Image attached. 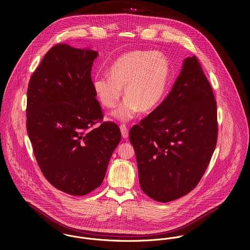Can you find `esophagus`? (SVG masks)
<instances>
[{"instance_id": "esophagus-1", "label": "esophagus", "mask_w": 250, "mask_h": 250, "mask_svg": "<svg viewBox=\"0 0 250 250\" xmlns=\"http://www.w3.org/2000/svg\"><path fill=\"white\" fill-rule=\"evenodd\" d=\"M120 131H121V135H122L123 139H127L129 137V130L125 124H122L120 126Z\"/></svg>"}]
</instances>
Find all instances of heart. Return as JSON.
Instances as JSON below:
<instances>
[{
	"label": "heart",
	"mask_w": 250,
	"mask_h": 250,
	"mask_svg": "<svg viewBox=\"0 0 250 250\" xmlns=\"http://www.w3.org/2000/svg\"><path fill=\"white\" fill-rule=\"evenodd\" d=\"M170 72L169 61L163 53L133 51L111 64L108 77H96L92 88L100 104L112 108L124 87L126 99L113 115L121 121H129L140 110L151 111L161 104L167 90Z\"/></svg>",
	"instance_id": "obj_1"
}]
</instances>
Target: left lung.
<instances>
[{
    "mask_svg": "<svg viewBox=\"0 0 250 250\" xmlns=\"http://www.w3.org/2000/svg\"><path fill=\"white\" fill-rule=\"evenodd\" d=\"M217 130L212 86L197 58H187L167 97L130 130L143 192L167 203L191 191L209 166Z\"/></svg>",
    "mask_w": 250,
    "mask_h": 250,
    "instance_id": "1",
    "label": "left lung"
}]
</instances>
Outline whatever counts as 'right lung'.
<instances>
[{"label": "right lung", "instance_id": "add662e5", "mask_svg": "<svg viewBox=\"0 0 250 250\" xmlns=\"http://www.w3.org/2000/svg\"><path fill=\"white\" fill-rule=\"evenodd\" d=\"M97 56L67 44L52 47L27 92V132L37 164L49 183L71 195L87 194L102 184L121 140L115 123L102 122L92 88Z\"/></svg>", "mask_w": 250, "mask_h": 250}]
</instances>
